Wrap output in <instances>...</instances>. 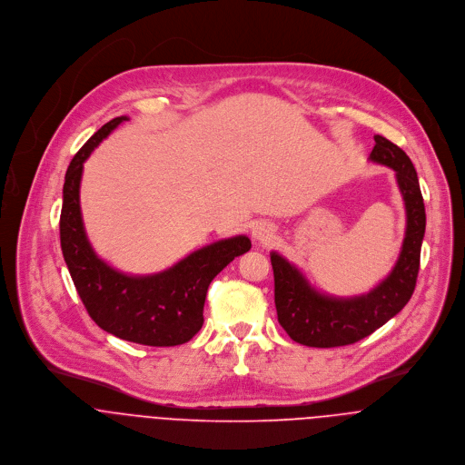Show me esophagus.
I'll list each match as a JSON object with an SVG mask.
<instances>
[{"instance_id":"1","label":"esophagus","mask_w":465,"mask_h":465,"mask_svg":"<svg viewBox=\"0 0 465 465\" xmlns=\"http://www.w3.org/2000/svg\"><path fill=\"white\" fill-rule=\"evenodd\" d=\"M272 232H274V229H272V225L267 223V222H260V223H256V225L252 227V238H254V240H260V242H267V240L272 236Z\"/></svg>"}]
</instances>
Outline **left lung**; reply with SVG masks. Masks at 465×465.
<instances>
[{
    "instance_id": "8db88e82",
    "label": "left lung",
    "mask_w": 465,
    "mask_h": 465,
    "mask_svg": "<svg viewBox=\"0 0 465 465\" xmlns=\"http://www.w3.org/2000/svg\"><path fill=\"white\" fill-rule=\"evenodd\" d=\"M374 141L370 161L396 172L407 213L401 252L385 281L364 295L331 297L317 292L301 269L284 256L271 252L278 322L295 342L304 346L333 348L357 342L398 315L414 293L425 234V205L418 173L400 146L383 135H376Z\"/></svg>"
}]
</instances>
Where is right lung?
<instances>
[{"label": "right lung", "instance_id": "1", "mask_svg": "<svg viewBox=\"0 0 465 465\" xmlns=\"http://www.w3.org/2000/svg\"><path fill=\"white\" fill-rule=\"evenodd\" d=\"M115 117L74 153L65 172L60 214V245L73 284L89 313L104 331L146 346H177L203 326V306L213 278L251 249L247 236L205 245L172 267L146 276L124 274L93 251L80 213L84 161L121 123Z\"/></svg>", "mask_w": 465, "mask_h": 465}]
</instances>
